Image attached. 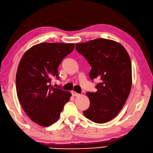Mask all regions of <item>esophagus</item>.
Segmentation results:
<instances>
[{"instance_id":"34e87169","label":"esophagus","mask_w":153,"mask_h":153,"mask_svg":"<svg viewBox=\"0 0 153 153\" xmlns=\"http://www.w3.org/2000/svg\"><path fill=\"white\" fill-rule=\"evenodd\" d=\"M72 95L73 96H79V93H77V92H76L75 91H72Z\"/></svg>"}]
</instances>
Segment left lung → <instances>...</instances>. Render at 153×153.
Returning a JSON list of instances; mask_svg holds the SVG:
<instances>
[{"mask_svg": "<svg viewBox=\"0 0 153 153\" xmlns=\"http://www.w3.org/2000/svg\"><path fill=\"white\" fill-rule=\"evenodd\" d=\"M76 49L92 67L90 79L100 81L96 86L97 91L86 93L90 107L83 114L95 123H106L117 116L129 95L132 84L129 55L120 43L103 38L76 43Z\"/></svg>", "mask_w": 153, "mask_h": 153, "instance_id": "left-lung-1", "label": "left lung"}]
</instances>
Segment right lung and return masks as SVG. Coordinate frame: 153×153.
<instances>
[{
  "mask_svg": "<svg viewBox=\"0 0 153 153\" xmlns=\"http://www.w3.org/2000/svg\"><path fill=\"white\" fill-rule=\"evenodd\" d=\"M74 48V43H39L26 51L18 65V98L27 116L39 126L55 123L70 100V92L53 88L51 81L59 79V65Z\"/></svg>",
  "mask_w": 153,
  "mask_h": 153,
  "instance_id": "1",
  "label": "right lung"
}]
</instances>
